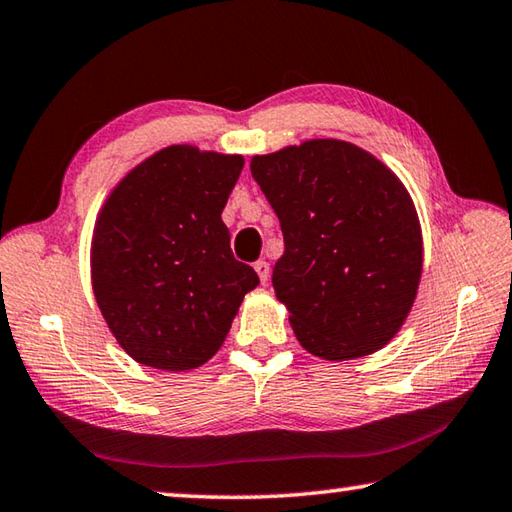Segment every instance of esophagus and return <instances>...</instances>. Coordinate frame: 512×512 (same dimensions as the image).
Instances as JSON below:
<instances>
[{"label":"esophagus","instance_id":"esophagus-1","mask_svg":"<svg viewBox=\"0 0 512 512\" xmlns=\"http://www.w3.org/2000/svg\"><path fill=\"white\" fill-rule=\"evenodd\" d=\"M255 271L259 275V280L266 284L268 282V275H271V266H268V262H264V259H259V262H255Z\"/></svg>","mask_w":512,"mask_h":512}]
</instances>
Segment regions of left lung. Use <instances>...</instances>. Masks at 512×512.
Here are the masks:
<instances>
[{
  "instance_id": "obj_1",
  "label": "left lung",
  "mask_w": 512,
  "mask_h": 512,
  "mask_svg": "<svg viewBox=\"0 0 512 512\" xmlns=\"http://www.w3.org/2000/svg\"><path fill=\"white\" fill-rule=\"evenodd\" d=\"M250 171L280 219L273 289L302 348L327 361L384 348L422 275V230L402 180L343 140L255 155Z\"/></svg>"
}]
</instances>
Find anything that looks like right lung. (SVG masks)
Masks as SVG:
<instances>
[{"label":"right lung","mask_w":512,"mask_h":512,"mask_svg":"<svg viewBox=\"0 0 512 512\" xmlns=\"http://www.w3.org/2000/svg\"><path fill=\"white\" fill-rule=\"evenodd\" d=\"M244 158L173 144L128 171L92 235V289L117 343L158 370L212 359L259 284L221 212Z\"/></svg>","instance_id":"add662e5"}]
</instances>
